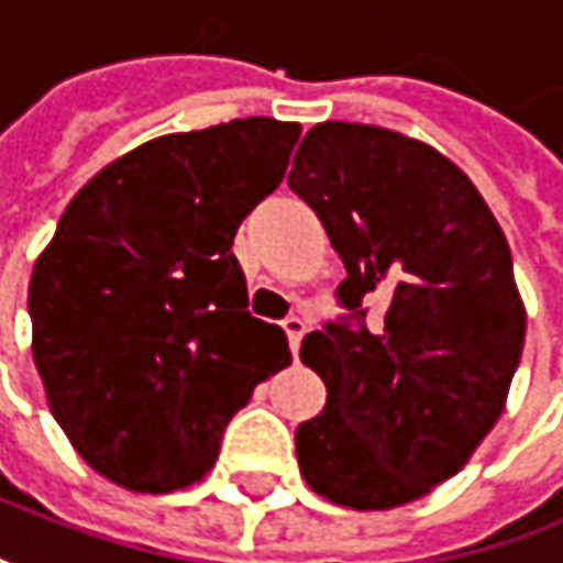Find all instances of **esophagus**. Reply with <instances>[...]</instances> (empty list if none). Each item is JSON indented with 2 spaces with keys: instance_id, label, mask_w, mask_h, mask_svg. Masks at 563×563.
Segmentation results:
<instances>
[{
  "instance_id": "34e87169",
  "label": "esophagus",
  "mask_w": 563,
  "mask_h": 563,
  "mask_svg": "<svg viewBox=\"0 0 563 563\" xmlns=\"http://www.w3.org/2000/svg\"><path fill=\"white\" fill-rule=\"evenodd\" d=\"M282 329H285V335H288L291 354H297V349H300V339H303V332H307V323H303L300 317H288V320L282 323Z\"/></svg>"
}]
</instances>
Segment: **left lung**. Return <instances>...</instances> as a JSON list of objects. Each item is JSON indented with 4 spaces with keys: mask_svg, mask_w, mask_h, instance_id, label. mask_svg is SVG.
<instances>
[{
    "mask_svg": "<svg viewBox=\"0 0 563 563\" xmlns=\"http://www.w3.org/2000/svg\"><path fill=\"white\" fill-rule=\"evenodd\" d=\"M288 186L345 266L339 320L303 339L325 408L297 424L307 485L352 510H389L456 475L500 418L526 310L510 246L463 170L424 142L320 123ZM377 294L384 320L360 303Z\"/></svg>",
    "mask_w": 563,
    "mask_h": 563,
    "instance_id": "left-lung-1",
    "label": "left lung"
}]
</instances>
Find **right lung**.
Wrapping results in <instances>:
<instances>
[{
    "label": "right lung",
    "instance_id": "1",
    "mask_svg": "<svg viewBox=\"0 0 563 563\" xmlns=\"http://www.w3.org/2000/svg\"><path fill=\"white\" fill-rule=\"evenodd\" d=\"M297 135L246 117L152 139L75 192L34 266L49 408L81 460L129 492L199 482L256 383L291 361L285 332L246 310L231 246Z\"/></svg>",
    "mask_w": 563,
    "mask_h": 563
}]
</instances>
